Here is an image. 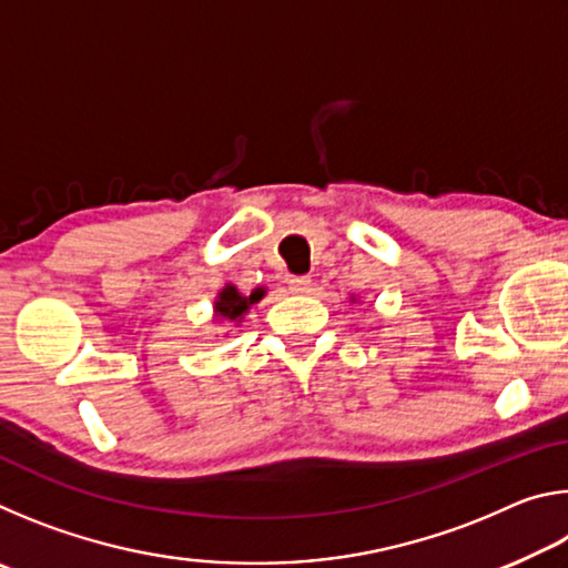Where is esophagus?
<instances>
[{
  "mask_svg": "<svg viewBox=\"0 0 568 568\" xmlns=\"http://www.w3.org/2000/svg\"><path fill=\"white\" fill-rule=\"evenodd\" d=\"M287 291H291L293 295H303L311 291V277L305 275H293L291 281H287Z\"/></svg>",
  "mask_w": 568,
  "mask_h": 568,
  "instance_id": "esophagus-1",
  "label": "esophagus"
}]
</instances>
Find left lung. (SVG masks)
Here are the masks:
<instances>
[{
	"label": "left lung",
	"instance_id": "8db88e82",
	"mask_svg": "<svg viewBox=\"0 0 568 568\" xmlns=\"http://www.w3.org/2000/svg\"><path fill=\"white\" fill-rule=\"evenodd\" d=\"M351 301H355V295H353V297H351Z\"/></svg>",
	"mask_w": 568,
	"mask_h": 568
}]
</instances>
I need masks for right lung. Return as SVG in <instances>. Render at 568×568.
I'll return each instance as SVG.
<instances>
[{"mask_svg": "<svg viewBox=\"0 0 568 568\" xmlns=\"http://www.w3.org/2000/svg\"><path fill=\"white\" fill-rule=\"evenodd\" d=\"M263 297H265V287H255V291L250 295H243L233 283H225L215 295L213 321L215 323L240 325L247 315L250 307H253L255 303H261Z\"/></svg>", "mask_w": 568, "mask_h": 568, "instance_id": "add662e5", "label": "right lung"}]
</instances>
